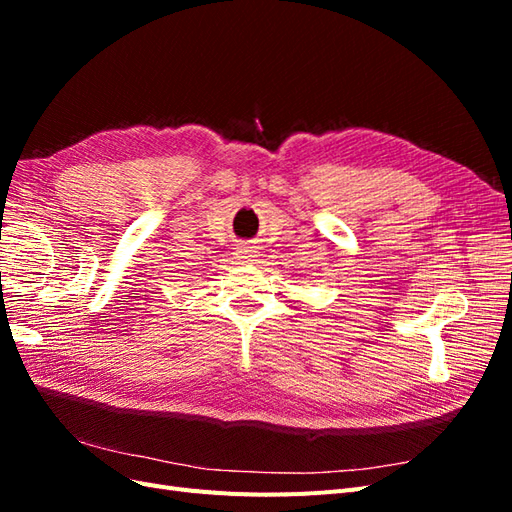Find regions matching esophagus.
Returning <instances> with one entry per match:
<instances>
[{"instance_id": "esophagus-1", "label": "esophagus", "mask_w": 512, "mask_h": 512, "mask_svg": "<svg viewBox=\"0 0 512 512\" xmlns=\"http://www.w3.org/2000/svg\"><path fill=\"white\" fill-rule=\"evenodd\" d=\"M235 258L241 260V262H252L254 258H258V245H254V243H241L237 247Z\"/></svg>"}]
</instances>
